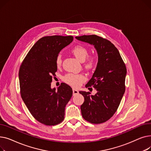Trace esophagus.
Returning a JSON list of instances; mask_svg holds the SVG:
<instances>
[{
  "label": "esophagus",
  "instance_id": "1",
  "mask_svg": "<svg viewBox=\"0 0 151 151\" xmlns=\"http://www.w3.org/2000/svg\"><path fill=\"white\" fill-rule=\"evenodd\" d=\"M78 93H79V92H78V90L75 89H73V96H76V95L78 94Z\"/></svg>",
  "mask_w": 151,
  "mask_h": 151
}]
</instances>
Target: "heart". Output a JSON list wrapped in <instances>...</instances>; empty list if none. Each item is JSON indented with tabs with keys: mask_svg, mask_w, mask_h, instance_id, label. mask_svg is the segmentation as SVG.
Returning a JSON list of instances; mask_svg holds the SVG:
<instances>
[{
	"mask_svg": "<svg viewBox=\"0 0 151 151\" xmlns=\"http://www.w3.org/2000/svg\"><path fill=\"white\" fill-rule=\"evenodd\" d=\"M71 52L81 62L84 60V66L87 68H92L96 62V59L94 56H88L89 54L88 50L86 47L82 45H76L72 47ZM62 56L59 54L55 58V63L58 67H60L62 64ZM63 81L65 83L75 88H78L80 87L83 83L86 80V77L82 74H73L68 73L63 78Z\"/></svg>",
	"mask_w": 151,
	"mask_h": 151,
	"instance_id": "1",
	"label": "heart"
}]
</instances>
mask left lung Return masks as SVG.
<instances>
[{
  "mask_svg": "<svg viewBox=\"0 0 151 151\" xmlns=\"http://www.w3.org/2000/svg\"><path fill=\"white\" fill-rule=\"evenodd\" d=\"M78 40L94 46L98 54V63L86 88L97 90L94 96L80 91L84 101L81 106L83 117L92 124L109 120L116 113L125 90L127 68L115 46L108 40L96 35L76 37Z\"/></svg>",
  "mask_w": 151,
  "mask_h": 151,
  "instance_id": "left-lung-1",
  "label": "left lung"
}]
</instances>
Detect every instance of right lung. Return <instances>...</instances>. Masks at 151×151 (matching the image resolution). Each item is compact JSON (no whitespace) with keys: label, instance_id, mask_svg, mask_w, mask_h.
Returning <instances> with one entry per match:
<instances>
[{"label":"right lung","instance_id":"add662e5","mask_svg":"<svg viewBox=\"0 0 151 151\" xmlns=\"http://www.w3.org/2000/svg\"><path fill=\"white\" fill-rule=\"evenodd\" d=\"M73 36L53 35L39 39L23 60L19 71L21 96L31 114L46 125L64 119L65 108L72 96L71 87L61 83L51 89L52 76L58 70L55 58Z\"/></svg>","mask_w":151,"mask_h":151}]
</instances>
